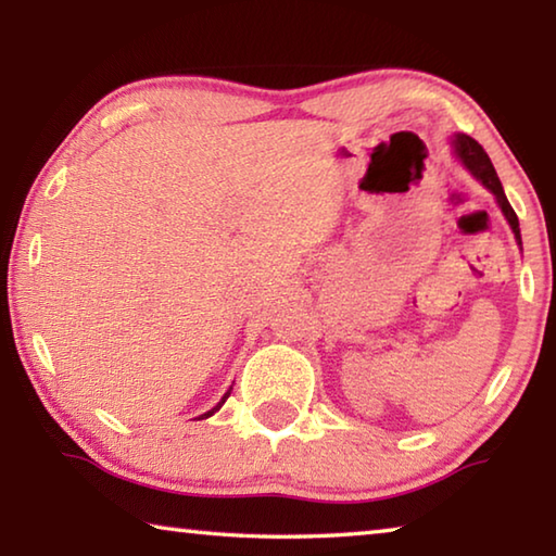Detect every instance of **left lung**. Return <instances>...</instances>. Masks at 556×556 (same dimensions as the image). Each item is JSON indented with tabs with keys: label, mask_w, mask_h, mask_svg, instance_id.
Returning <instances> with one entry per match:
<instances>
[{
	"label": "left lung",
	"mask_w": 556,
	"mask_h": 556,
	"mask_svg": "<svg viewBox=\"0 0 556 556\" xmlns=\"http://www.w3.org/2000/svg\"><path fill=\"white\" fill-rule=\"evenodd\" d=\"M454 152L458 156V162L464 164L468 172L473 174L478 181H481L488 188V191L495 195V201H497V205H501L503 215L507 218V223H510V228L515 232L517 242H520L522 240L520 238V223H517V215L513 211V205L507 203V195L503 191V184H501V178H497L495 168L491 164V159H488V154H485V149L478 144L476 139H470L468 135H456L454 137Z\"/></svg>",
	"instance_id": "1"
}]
</instances>
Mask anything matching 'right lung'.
I'll return each instance as SVG.
<instances>
[{
    "label": "right lung",
    "mask_w": 556,
    "mask_h": 556,
    "mask_svg": "<svg viewBox=\"0 0 556 556\" xmlns=\"http://www.w3.org/2000/svg\"><path fill=\"white\" fill-rule=\"evenodd\" d=\"M228 397H230V392H225V397H223V400H220L218 404H215V407H213L211 412H205V414H201V417H199V419H208V417H211V414H215V412H218V409L223 407V404H225V400H228Z\"/></svg>",
    "instance_id": "add662e5"
}]
</instances>
